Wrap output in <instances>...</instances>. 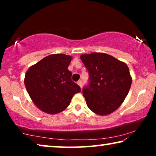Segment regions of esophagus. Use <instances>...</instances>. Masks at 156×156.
<instances>
[{
    "mask_svg": "<svg viewBox=\"0 0 156 156\" xmlns=\"http://www.w3.org/2000/svg\"><path fill=\"white\" fill-rule=\"evenodd\" d=\"M77 84L79 85V86L80 87V88H82V82L81 80H80V81H78L77 82Z\"/></svg>",
    "mask_w": 156,
    "mask_h": 156,
    "instance_id": "esophagus-1",
    "label": "esophagus"
}]
</instances>
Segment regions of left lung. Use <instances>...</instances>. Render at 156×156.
I'll list each match as a JSON object with an SVG mask.
<instances>
[{"mask_svg":"<svg viewBox=\"0 0 156 156\" xmlns=\"http://www.w3.org/2000/svg\"><path fill=\"white\" fill-rule=\"evenodd\" d=\"M89 71V86L83 96L89 109L106 116L118 109L129 93L132 77L126 64L106 53L93 52L80 56Z\"/></svg>","mask_w":156,"mask_h":156,"instance_id":"1","label":"left lung"}]
</instances>
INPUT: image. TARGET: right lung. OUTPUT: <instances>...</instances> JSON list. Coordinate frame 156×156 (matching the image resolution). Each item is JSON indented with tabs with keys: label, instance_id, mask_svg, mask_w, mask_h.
<instances>
[{
	"label": "right lung",
	"instance_id": "1",
	"mask_svg": "<svg viewBox=\"0 0 156 156\" xmlns=\"http://www.w3.org/2000/svg\"><path fill=\"white\" fill-rule=\"evenodd\" d=\"M72 57L65 54L48 55L32 65L25 73V88L34 104L49 114L62 112L69 105L80 87L72 81L68 70Z\"/></svg>",
	"mask_w": 156,
	"mask_h": 156
}]
</instances>
